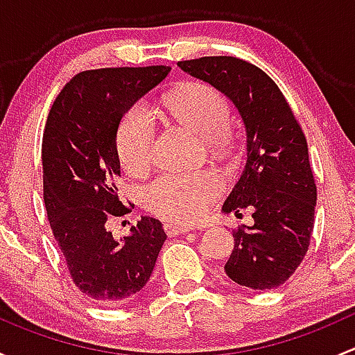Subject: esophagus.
I'll return each mask as SVG.
<instances>
[{"label": "esophagus", "instance_id": "1", "mask_svg": "<svg viewBox=\"0 0 355 355\" xmlns=\"http://www.w3.org/2000/svg\"><path fill=\"white\" fill-rule=\"evenodd\" d=\"M191 230H194V227H192V225H185V223H166L164 225V232H166L170 237L187 234V232H191Z\"/></svg>", "mask_w": 355, "mask_h": 355}]
</instances>
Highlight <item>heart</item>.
Instances as JSON below:
<instances>
[{"instance_id":"obj_1","label":"heart","mask_w":355,"mask_h":355,"mask_svg":"<svg viewBox=\"0 0 355 355\" xmlns=\"http://www.w3.org/2000/svg\"><path fill=\"white\" fill-rule=\"evenodd\" d=\"M168 113L187 130L206 139L214 153L227 155L234 148V132L227 125L230 118L228 101L213 87L187 82L166 94ZM155 141V118L148 106H132L121 118L116 132V151L121 164L130 173H141L151 163ZM223 189L214 171L164 175L144 192L149 211L170 221H192L202 216L209 202Z\"/></svg>"}]
</instances>
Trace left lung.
<instances>
[{
	"label": "left lung",
	"mask_w": 355,
	"mask_h": 355,
	"mask_svg": "<svg viewBox=\"0 0 355 355\" xmlns=\"http://www.w3.org/2000/svg\"><path fill=\"white\" fill-rule=\"evenodd\" d=\"M178 67L230 99L245 128L244 171L221 211L250 207L254 225L234 232L225 273L250 290L280 287L302 263L314 228L316 184L302 128L278 85L245 60L204 56Z\"/></svg>",
	"instance_id": "left-lung-1"
}]
</instances>
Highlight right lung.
Returning a JSON list of instances; mask_svg holds the SVG:
<instances>
[{"label":"right lung","mask_w":355,"mask_h":355,"mask_svg":"<svg viewBox=\"0 0 355 355\" xmlns=\"http://www.w3.org/2000/svg\"><path fill=\"white\" fill-rule=\"evenodd\" d=\"M170 67L80 71L60 92L42 135L44 202L71 280L99 306L134 297L151 278L166 234L142 216L120 241L106 221L123 216L118 198L121 118L170 73Z\"/></svg>","instance_id":"1"}]
</instances>
